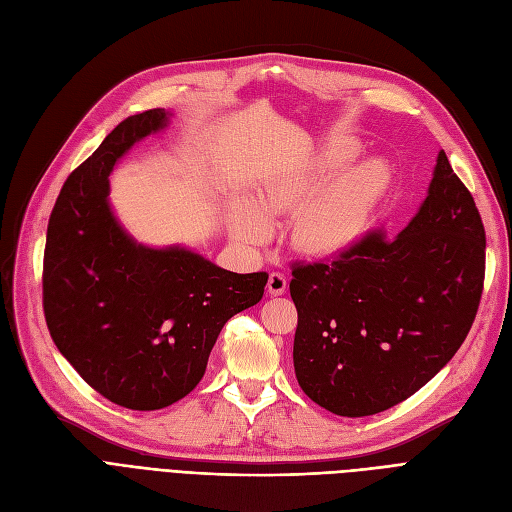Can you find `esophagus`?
I'll return each instance as SVG.
<instances>
[{"label":"esophagus","mask_w":512,"mask_h":512,"mask_svg":"<svg viewBox=\"0 0 512 512\" xmlns=\"http://www.w3.org/2000/svg\"><path fill=\"white\" fill-rule=\"evenodd\" d=\"M286 288H288L286 275L273 271V273L269 275V281H267V292H269L271 296H281V294L286 292Z\"/></svg>","instance_id":"1"}]
</instances>
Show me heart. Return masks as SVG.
<instances>
[{"mask_svg":"<svg viewBox=\"0 0 512 512\" xmlns=\"http://www.w3.org/2000/svg\"><path fill=\"white\" fill-rule=\"evenodd\" d=\"M360 152L356 137H330L298 161L264 173L254 203H237L231 211L235 239L262 245L271 235L269 220L296 208L290 220L296 250L332 256L351 248L392 184V169L383 158H366L347 168Z\"/></svg>","mask_w":512,"mask_h":512,"instance_id":"obj_1","label":"heart"}]
</instances>
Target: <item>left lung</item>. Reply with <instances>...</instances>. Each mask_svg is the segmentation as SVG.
I'll return each instance as SVG.
<instances>
[{
    "label": "left lung",
    "instance_id": "8db88e82",
    "mask_svg": "<svg viewBox=\"0 0 512 512\" xmlns=\"http://www.w3.org/2000/svg\"><path fill=\"white\" fill-rule=\"evenodd\" d=\"M483 279V220L440 150L428 197L396 237L373 231L337 258L292 267L298 385L341 417L407 400L464 343Z\"/></svg>",
    "mask_w": 512,
    "mask_h": 512
}]
</instances>
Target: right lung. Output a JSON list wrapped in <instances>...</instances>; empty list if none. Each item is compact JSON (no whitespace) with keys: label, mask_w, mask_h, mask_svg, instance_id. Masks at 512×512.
Returning a JSON list of instances; mask_svg holds the SVG:
<instances>
[{"label":"right lung","mask_w":512,"mask_h":512,"mask_svg":"<svg viewBox=\"0 0 512 512\" xmlns=\"http://www.w3.org/2000/svg\"><path fill=\"white\" fill-rule=\"evenodd\" d=\"M163 108L129 116L69 173L44 250L50 337L103 398L156 411L195 390L222 326L254 307L267 273L220 269L180 245L154 250L127 235L110 207V173L169 125Z\"/></svg>","instance_id":"right-lung-1"}]
</instances>
